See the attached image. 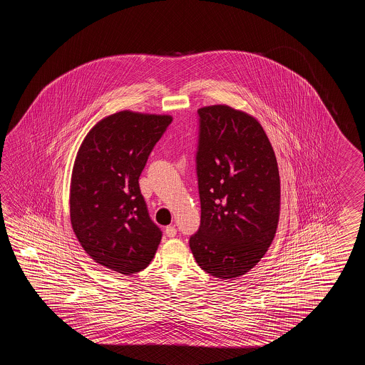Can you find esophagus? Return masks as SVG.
I'll return each mask as SVG.
<instances>
[{
  "label": "esophagus",
  "mask_w": 365,
  "mask_h": 365,
  "mask_svg": "<svg viewBox=\"0 0 365 365\" xmlns=\"http://www.w3.org/2000/svg\"><path fill=\"white\" fill-rule=\"evenodd\" d=\"M176 233H178V230H176L175 225H168V227L165 228V235H167L168 237H175Z\"/></svg>",
  "instance_id": "esophagus-1"
}]
</instances>
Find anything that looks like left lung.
<instances>
[{
  "label": "left lung",
  "mask_w": 365,
  "mask_h": 365,
  "mask_svg": "<svg viewBox=\"0 0 365 365\" xmlns=\"http://www.w3.org/2000/svg\"><path fill=\"white\" fill-rule=\"evenodd\" d=\"M201 225L189 245L202 270L235 279L272 245L280 212L277 158L261 124L228 106L198 109Z\"/></svg>",
  "instance_id": "1"
}]
</instances>
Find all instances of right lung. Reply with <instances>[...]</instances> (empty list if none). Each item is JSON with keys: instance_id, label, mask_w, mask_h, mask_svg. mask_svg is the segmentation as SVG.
Wrapping results in <instances>:
<instances>
[{"instance_id": "right-lung-1", "label": "right lung", "mask_w": 365, "mask_h": 365, "mask_svg": "<svg viewBox=\"0 0 365 365\" xmlns=\"http://www.w3.org/2000/svg\"><path fill=\"white\" fill-rule=\"evenodd\" d=\"M172 117L121 110L86 135L73 167L70 220L86 253L113 272L148 267L162 240L140 194V173Z\"/></svg>"}]
</instances>
